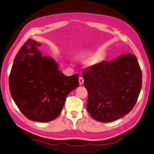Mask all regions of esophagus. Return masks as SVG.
<instances>
[{"instance_id":"esophagus-1","label":"esophagus","mask_w":154,"mask_h":154,"mask_svg":"<svg viewBox=\"0 0 154 154\" xmlns=\"http://www.w3.org/2000/svg\"><path fill=\"white\" fill-rule=\"evenodd\" d=\"M79 82H80V85L83 84V82H84V80H83V77H80V78H79Z\"/></svg>"}]
</instances>
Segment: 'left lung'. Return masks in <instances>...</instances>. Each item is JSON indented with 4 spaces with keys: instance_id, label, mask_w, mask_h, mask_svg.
<instances>
[{
    "instance_id": "1",
    "label": "left lung",
    "mask_w": 154,
    "mask_h": 154,
    "mask_svg": "<svg viewBox=\"0 0 154 154\" xmlns=\"http://www.w3.org/2000/svg\"><path fill=\"white\" fill-rule=\"evenodd\" d=\"M88 91L87 109L100 122H111L128 114L142 87V72L136 56L122 54L103 60L82 72Z\"/></svg>"
}]
</instances>
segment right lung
I'll return each mask as SVG.
<instances>
[{
  "label": "right lung",
  "mask_w": 154,
  "mask_h": 154,
  "mask_svg": "<svg viewBox=\"0 0 154 154\" xmlns=\"http://www.w3.org/2000/svg\"><path fill=\"white\" fill-rule=\"evenodd\" d=\"M28 39L18 51L9 78L12 98L27 118L49 122L61 112L67 95L79 86L78 74L66 76L57 63Z\"/></svg>",
  "instance_id": "add662e5"
}]
</instances>
